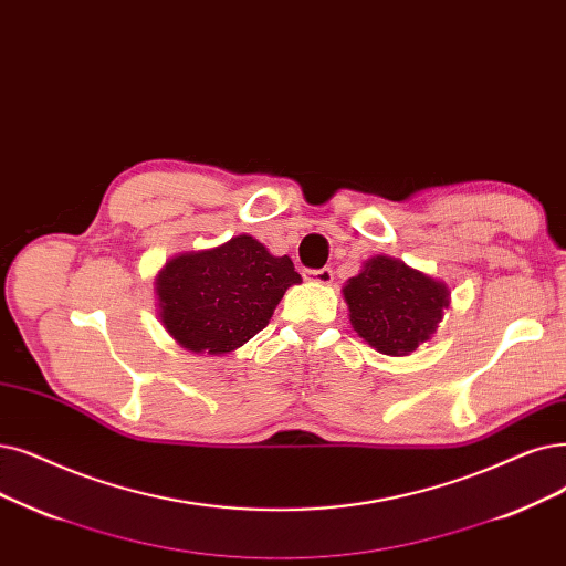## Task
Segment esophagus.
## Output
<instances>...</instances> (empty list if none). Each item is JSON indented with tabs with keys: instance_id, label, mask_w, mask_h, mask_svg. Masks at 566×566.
Segmentation results:
<instances>
[{
	"instance_id": "esophagus-1",
	"label": "esophagus",
	"mask_w": 566,
	"mask_h": 566,
	"mask_svg": "<svg viewBox=\"0 0 566 566\" xmlns=\"http://www.w3.org/2000/svg\"><path fill=\"white\" fill-rule=\"evenodd\" d=\"M303 277H305L307 282H316V284H331V282H333V270H331V268L305 270Z\"/></svg>"
}]
</instances>
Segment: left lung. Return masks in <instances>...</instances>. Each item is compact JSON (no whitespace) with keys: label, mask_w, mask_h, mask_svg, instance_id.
Wrapping results in <instances>:
<instances>
[{"label":"left lung","mask_w":566,"mask_h":566,"mask_svg":"<svg viewBox=\"0 0 566 566\" xmlns=\"http://www.w3.org/2000/svg\"><path fill=\"white\" fill-rule=\"evenodd\" d=\"M349 324L386 356H409L428 342L451 303L449 286L405 261L377 254L342 286Z\"/></svg>","instance_id":"left-lung-1"}]
</instances>
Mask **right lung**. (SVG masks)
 I'll list each match as a JSON object with an SVG mask.
<instances>
[{"label":"right lung","instance_id":"right-lung-1","mask_svg":"<svg viewBox=\"0 0 566 566\" xmlns=\"http://www.w3.org/2000/svg\"><path fill=\"white\" fill-rule=\"evenodd\" d=\"M301 282L289 256L242 233L168 259L155 277L157 316L182 349L224 356L263 331L284 291Z\"/></svg>","mask_w":566,"mask_h":566}]
</instances>
